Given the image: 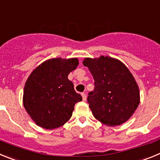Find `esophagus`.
Returning <instances> with one entry per match:
<instances>
[{"instance_id":"obj_1","label":"esophagus","mask_w":160,"mask_h":160,"mask_svg":"<svg viewBox=\"0 0 160 160\" xmlns=\"http://www.w3.org/2000/svg\"><path fill=\"white\" fill-rule=\"evenodd\" d=\"M82 98H83V101H86V100H87V96H86L85 93H82Z\"/></svg>"}]
</instances>
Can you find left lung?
<instances>
[{"instance_id":"obj_1","label":"left lung","mask_w":160,"mask_h":160,"mask_svg":"<svg viewBox=\"0 0 160 160\" xmlns=\"http://www.w3.org/2000/svg\"><path fill=\"white\" fill-rule=\"evenodd\" d=\"M83 64L94 78L95 88L88 96L93 116L103 124L117 126L133 115L139 103V90L128 68L109 57L85 58Z\"/></svg>"}]
</instances>
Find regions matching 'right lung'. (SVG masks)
Listing matches in <instances>:
<instances>
[{
  "label": "right lung",
  "mask_w": 160,
  "mask_h": 160,
  "mask_svg": "<svg viewBox=\"0 0 160 160\" xmlns=\"http://www.w3.org/2000/svg\"><path fill=\"white\" fill-rule=\"evenodd\" d=\"M78 64L77 58L50 59L30 74L24 85L23 103L38 126L54 129L71 118L82 96L76 92L68 76Z\"/></svg>",
  "instance_id": "add662e5"
}]
</instances>
